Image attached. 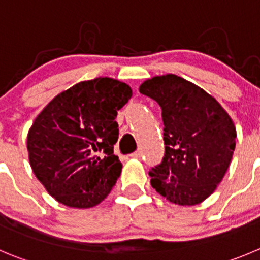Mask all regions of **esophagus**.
Returning a JSON list of instances; mask_svg holds the SVG:
<instances>
[{"label":"esophagus","mask_w":260,"mask_h":260,"mask_svg":"<svg viewBox=\"0 0 260 260\" xmlns=\"http://www.w3.org/2000/svg\"><path fill=\"white\" fill-rule=\"evenodd\" d=\"M130 157L132 158H135V159H139L140 157H142V152H134L130 154Z\"/></svg>","instance_id":"esophagus-1"}]
</instances>
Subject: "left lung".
<instances>
[{"label": "left lung", "mask_w": 260, "mask_h": 260, "mask_svg": "<svg viewBox=\"0 0 260 260\" xmlns=\"http://www.w3.org/2000/svg\"><path fill=\"white\" fill-rule=\"evenodd\" d=\"M139 91L162 108L165 157L149 171L158 194L177 206H197L213 194L236 147V127L218 101L184 78L147 79Z\"/></svg>", "instance_id": "8db88e82"}]
</instances>
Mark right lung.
<instances>
[{"label":"right lung","mask_w":260,"mask_h":260,"mask_svg":"<svg viewBox=\"0 0 260 260\" xmlns=\"http://www.w3.org/2000/svg\"><path fill=\"white\" fill-rule=\"evenodd\" d=\"M130 85L113 78L80 81L41 111L26 137L29 163L58 203L86 209L107 198L121 174L113 145L117 111L132 98Z\"/></svg>","instance_id":"right-lung-1"}]
</instances>
